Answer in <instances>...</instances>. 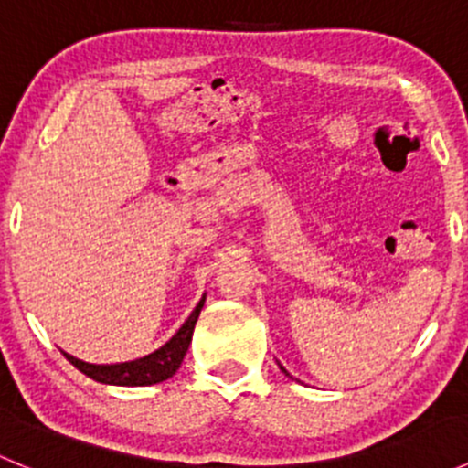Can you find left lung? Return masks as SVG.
Wrapping results in <instances>:
<instances>
[{
  "instance_id": "1",
  "label": "left lung",
  "mask_w": 468,
  "mask_h": 468,
  "mask_svg": "<svg viewBox=\"0 0 468 468\" xmlns=\"http://www.w3.org/2000/svg\"><path fill=\"white\" fill-rule=\"evenodd\" d=\"M281 369H282V367H281ZM282 374H287V371H285V369H282ZM287 376H290V374H287Z\"/></svg>"
}]
</instances>
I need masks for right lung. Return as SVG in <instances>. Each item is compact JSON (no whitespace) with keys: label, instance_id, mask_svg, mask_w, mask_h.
Returning <instances> with one entry per match:
<instances>
[{"label":"right lung","instance_id":"add662e5","mask_svg":"<svg viewBox=\"0 0 468 468\" xmlns=\"http://www.w3.org/2000/svg\"><path fill=\"white\" fill-rule=\"evenodd\" d=\"M206 303V294L201 296V301L197 303V308L192 310L190 317L186 319V324L176 330L169 342H165L163 346L155 348L149 356L138 357V360L131 362H117V365H92V362L79 360V357L69 356L63 351V356L77 367L81 374H86L88 378L103 382V385H117V387H146L155 385V382H163L172 378L174 374L181 367L183 357H186L187 348H190L192 333H195L197 319H199L201 308Z\"/></svg>","mask_w":468,"mask_h":468}]
</instances>
